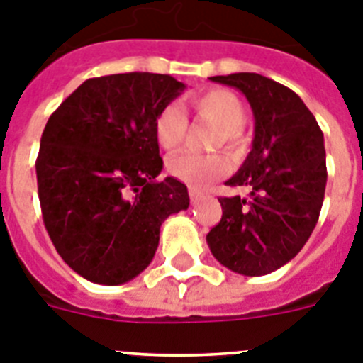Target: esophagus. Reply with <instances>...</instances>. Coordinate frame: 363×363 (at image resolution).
<instances>
[{"instance_id":"esophagus-1","label":"esophagus","mask_w":363,"mask_h":363,"mask_svg":"<svg viewBox=\"0 0 363 363\" xmlns=\"http://www.w3.org/2000/svg\"><path fill=\"white\" fill-rule=\"evenodd\" d=\"M201 199H203V194H201L199 190H195V188H190V201H191V204H197Z\"/></svg>"}]
</instances>
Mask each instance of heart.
<instances>
[{"mask_svg":"<svg viewBox=\"0 0 363 363\" xmlns=\"http://www.w3.org/2000/svg\"><path fill=\"white\" fill-rule=\"evenodd\" d=\"M191 106L203 118L213 122L219 128L216 144H225L230 151L239 153L245 138L241 125L245 124V107L234 93L225 89H213L191 99ZM188 121L177 104H168L159 111L153 124V135L162 150L173 151L184 140ZM232 164L223 153H195L181 151L168 160V172L179 181L190 184L191 188H206L217 179L225 177Z\"/></svg>","mask_w":363,"mask_h":363,"instance_id":"1","label":"heart"}]
</instances>
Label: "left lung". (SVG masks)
Masks as SVG:
<instances>
[{
	"instance_id": "1",
	"label": "left lung",
	"mask_w": 363,
	"mask_h": 363,
	"mask_svg": "<svg viewBox=\"0 0 363 363\" xmlns=\"http://www.w3.org/2000/svg\"><path fill=\"white\" fill-rule=\"evenodd\" d=\"M247 96L254 140L226 186L248 197H219L223 217L206 235L213 257L242 276H264L296 257L313 234L327 184L320 125L294 91L257 72L212 77Z\"/></svg>"
}]
</instances>
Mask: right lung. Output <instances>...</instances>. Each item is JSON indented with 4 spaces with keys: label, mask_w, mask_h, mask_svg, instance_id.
<instances>
[{
    "label": "right lung",
    "mask_w": 363,
    "mask_h": 363,
    "mask_svg": "<svg viewBox=\"0 0 363 363\" xmlns=\"http://www.w3.org/2000/svg\"><path fill=\"white\" fill-rule=\"evenodd\" d=\"M186 89L169 74L89 78L60 104L36 159L43 223L82 277L122 285L151 263L160 225L190 206L188 188L162 172L153 124Z\"/></svg>",
    "instance_id": "obj_1"
}]
</instances>
